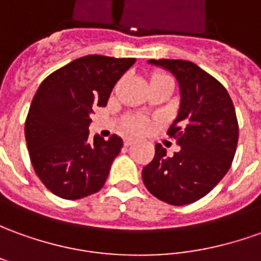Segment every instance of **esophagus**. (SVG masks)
<instances>
[{
  "instance_id": "esophagus-1",
  "label": "esophagus",
  "mask_w": 261,
  "mask_h": 261,
  "mask_svg": "<svg viewBox=\"0 0 261 261\" xmlns=\"http://www.w3.org/2000/svg\"><path fill=\"white\" fill-rule=\"evenodd\" d=\"M123 143H125V146H130V145H134L135 143V139L134 138H126Z\"/></svg>"
}]
</instances>
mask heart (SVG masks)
<instances>
[{"mask_svg": "<svg viewBox=\"0 0 261 261\" xmlns=\"http://www.w3.org/2000/svg\"><path fill=\"white\" fill-rule=\"evenodd\" d=\"M168 75H163V73H154L153 79H161L166 78ZM149 126V120L146 118H142V116H134V118H127L125 122L122 123V129L123 130H129V132H143L146 130Z\"/></svg>", "mask_w": 261, "mask_h": 261, "instance_id": "1", "label": "heart"}]
</instances>
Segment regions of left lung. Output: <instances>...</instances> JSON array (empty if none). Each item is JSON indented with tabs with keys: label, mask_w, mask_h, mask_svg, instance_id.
<instances>
[{
	"label": "left lung",
	"mask_w": 261,
	"mask_h": 261,
	"mask_svg": "<svg viewBox=\"0 0 261 261\" xmlns=\"http://www.w3.org/2000/svg\"><path fill=\"white\" fill-rule=\"evenodd\" d=\"M173 73L180 86V108L168 135L180 146L172 158L161 143L142 170L149 192L173 206L206 196L231 166L239 141L236 111L216 78L183 59H149Z\"/></svg>",
	"instance_id": "obj_1"
}]
</instances>
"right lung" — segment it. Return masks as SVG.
I'll use <instances>...</instances> for the list:
<instances>
[{
  "label": "right lung",
  "instance_id": "add662e5",
  "mask_svg": "<svg viewBox=\"0 0 261 261\" xmlns=\"http://www.w3.org/2000/svg\"><path fill=\"white\" fill-rule=\"evenodd\" d=\"M135 58L86 55L42 81L25 120L32 168L48 190L66 200L99 192L123 142L89 138L96 107H105L113 86Z\"/></svg>",
  "mask_w": 261,
  "mask_h": 261
}]
</instances>
